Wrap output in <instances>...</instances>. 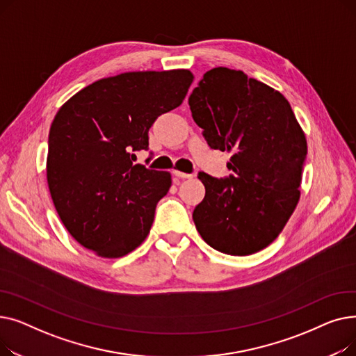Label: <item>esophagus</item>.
Listing matches in <instances>:
<instances>
[{"label":"esophagus","instance_id":"34e87169","mask_svg":"<svg viewBox=\"0 0 356 356\" xmlns=\"http://www.w3.org/2000/svg\"><path fill=\"white\" fill-rule=\"evenodd\" d=\"M173 175L180 177V179H192L193 177V175H191V173H183V172H179V170H173Z\"/></svg>","mask_w":356,"mask_h":356}]
</instances>
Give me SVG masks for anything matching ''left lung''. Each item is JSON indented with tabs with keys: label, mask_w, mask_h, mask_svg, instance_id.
<instances>
[{
	"label": "left lung",
	"mask_w": 356,
	"mask_h": 356,
	"mask_svg": "<svg viewBox=\"0 0 356 356\" xmlns=\"http://www.w3.org/2000/svg\"><path fill=\"white\" fill-rule=\"evenodd\" d=\"M189 105L209 147L232 154L234 172L228 179L199 173L207 193L193 211L197 232L223 254L264 250L300 200L305 131L282 93L241 70H208Z\"/></svg>",
	"instance_id": "obj_1"
}]
</instances>
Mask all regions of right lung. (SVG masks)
I'll list each match as a JSON object with an SVG mask.
<instances>
[{"instance_id":"obj_1","label":"right lung","mask_w":356,"mask_h":356,"mask_svg":"<svg viewBox=\"0 0 356 356\" xmlns=\"http://www.w3.org/2000/svg\"><path fill=\"white\" fill-rule=\"evenodd\" d=\"M195 76L188 69L127 72L99 79L67 99L49 133L46 161L53 204L67 232L102 258L143 244L170 172L134 164L148 129L177 108Z\"/></svg>"}]
</instances>
